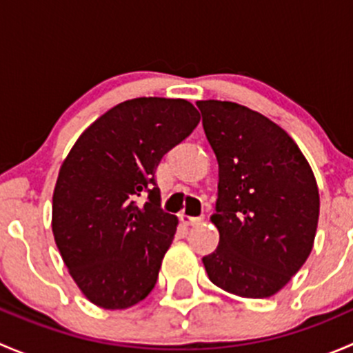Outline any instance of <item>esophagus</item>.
I'll list each match as a JSON object with an SVG mask.
<instances>
[{
  "mask_svg": "<svg viewBox=\"0 0 353 353\" xmlns=\"http://www.w3.org/2000/svg\"><path fill=\"white\" fill-rule=\"evenodd\" d=\"M181 220H183L184 225H198V223L203 222V215H199V216L181 215Z\"/></svg>",
  "mask_w": 353,
  "mask_h": 353,
  "instance_id": "34e87169",
  "label": "esophagus"
}]
</instances>
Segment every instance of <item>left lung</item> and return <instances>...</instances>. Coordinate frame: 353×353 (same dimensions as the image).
Returning <instances> with one entry per match:
<instances>
[{"label":"left lung","instance_id":"left-lung-1","mask_svg":"<svg viewBox=\"0 0 353 353\" xmlns=\"http://www.w3.org/2000/svg\"><path fill=\"white\" fill-rule=\"evenodd\" d=\"M196 105L219 162L212 222L220 241L203 265L229 294L272 297L311 254L319 219L314 174L295 141L263 114L227 101Z\"/></svg>","mask_w":353,"mask_h":353}]
</instances>
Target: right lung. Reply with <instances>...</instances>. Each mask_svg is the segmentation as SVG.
Listing matches in <instances>:
<instances>
[{"mask_svg": "<svg viewBox=\"0 0 353 353\" xmlns=\"http://www.w3.org/2000/svg\"><path fill=\"white\" fill-rule=\"evenodd\" d=\"M198 123L184 99H131L90 124L68 154L52 194V234L92 304L126 309L155 287L177 227L160 208L155 170Z\"/></svg>", "mask_w": 353, "mask_h": 353, "instance_id": "right-lung-1", "label": "right lung"}]
</instances>
